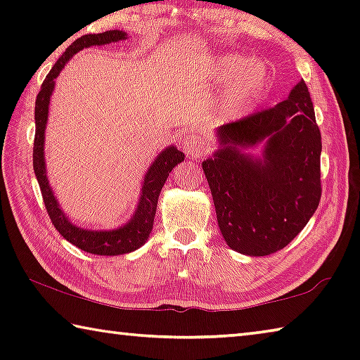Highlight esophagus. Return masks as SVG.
<instances>
[{"label":"esophagus","instance_id":"1","mask_svg":"<svg viewBox=\"0 0 360 360\" xmlns=\"http://www.w3.org/2000/svg\"><path fill=\"white\" fill-rule=\"evenodd\" d=\"M182 150L186 152L188 158H200L206 155L208 152V146L205 144L202 136H187L182 143Z\"/></svg>","mask_w":360,"mask_h":360}]
</instances>
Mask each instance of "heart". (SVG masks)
I'll use <instances>...</instances> for the list:
<instances>
[{
    "instance_id": "b5f03b06",
    "label": "heart",
    "mask_w": 360,
    "mask_h": 360,
    "mask_svg": "<svg viewBox=\"0 0 360 360\" xmlns=\"http://www.w3.org/2000/svg\"><path fill=\"white\" fill-rule=\"evenodd\" d=\"M245 65L243 60L233 58L227 63V71H235ZM266 84V70L264 65L251 63L229 85L224 98V111L229 114L240 112L257 96Z\"/></svg>"
}]
</instances>
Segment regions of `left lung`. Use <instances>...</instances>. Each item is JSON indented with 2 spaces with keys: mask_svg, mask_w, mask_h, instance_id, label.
I'll use <instances>...</instances> for the list:
<instances>
[{
  "mask_svg": "<svg viewBox=\"0 0 360 360\" xmlns=\"http://www.w3.org/2000/svg\"><path fill=\"white\" fill-rule=\"evenodd\" d=\"M222 149L203 162L219 229L241 254L270 255L300 233L321 202V131L304 81L275 108L219 129ZM267 139L264 161L238 147Z\"/></svg>",
  "mask_w": 360,
  "mask_h": 360,
  "instance_id": "left-lung-1",
  "label": "left lung"
}]
</instances>
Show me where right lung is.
<instances>
[{
  "mask_svg": "<svg viewBox=\"0 0 360 360\" xmlns=\"http://www.w3.org/2000/svg\"><path fill=\"white\" fill-rule=\"evenodd\" d=\"M127 34L119 30H109L105 33L98 34H84L77 38L72 44L66 49L63 56L57 60V63L52 66V70L46 76L44 82L41 85V90L38 96H36V106H34V120H36V131H34V144H33V168L36 179L39 182V188L42 193V200H44L47 214L51 217L60 235L65 240H68L71 245L82 249V251L89 254L96 255H119L127 254L138 249L144 245L146 240L152 230V224H154V216L157 210V200L158 195L168 174L172 169L184 160V154L176 148H168L158 155L157 160L152 163L149 172L146 173L144 184H143V195L139 200L138 210L133 216L131 221L112 231H90L84 229H77L76 225L68 222L65 217L63 211L58 208V203L53 193L49 187V182L46 178V167H44V130L47 122V111H49V101H51V95L53 90V79H56L60 71L63 70L65 63L75 56L76 52L81 51L84 47L89 46H101L109 44L114 41L125 39Z\"/></svg>",
  "mask_w": 360,
  "mask_h": 360,
  "instance_id": "right-lung-1",
  "label": "right lung"
}]
</instances>
